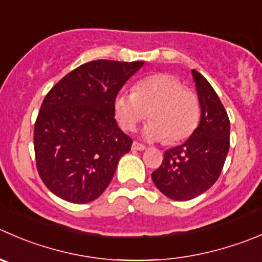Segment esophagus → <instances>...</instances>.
I'll return each instance as SVG.
<instances>
[{"label": "esophagus", "instance_id": "obj_1", "mask_svg": "<svg viewBox=\"0 0 262 262\" xmlns=\"http://www.w3.org/2000/svg\"><path fill=\"white\" fill-rule=\"evenodd\" d=\"M132 149H136V151H143V149H146V146L139 143V142H133V144H132Z\"/></svg>", "mask_w": 262, "mask_h": 262}]
</instances>
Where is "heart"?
<instances>
[{
  "instance_id": "1",
  "label": "heart",
  "mask_w": 262,
  "mask_h": 262,
  "mask_svg": "<svg viewBox=\"0 0 262 262\" xmlns=\"http://www.w3.org/2000/svg\"><path fill=\"white\" fill-rule=\"evenodd\" d=\"M115 113L121 126L132 132L149 116L144 128L151 141L170 143L188 138L199 125L200 105L194 93L170 74H152L137 83L134 92H121L115 98Z\"/></svg>"
}]
</instances>
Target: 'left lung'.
I'll use <instances>...</instances> for the list:
<instances>
[{
    "mask_svg": "<svg viewBox=\"0 0 262 262\" xmlns=\"http://www.w3.org/2000/svg\"><path fill=\"white\" fill-rule=\"evenodd\" d=\"M201 105V120L183 144L167 149L161 166L152 172L160 192L187 201L206 192L220 177L229 151L230 124L219 96L197 70H192Z\"/></svg>",
    "mask_w": 262,
    "mask_h": 262,
    "instance_id": "1",
    "label": "left lung"
}]
</instances>
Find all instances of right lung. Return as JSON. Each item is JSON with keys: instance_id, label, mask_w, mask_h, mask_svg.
I'll list each match as a JSON object with an SVG mask.
<instances>
[{"instance_id": "1", "label": "right lung", "mask_w": 262, "mask_h": 262, "mask_svg": "<svg viewBox=\"0 0 262 262\" xmlns=\"http://www.w3.org/2000/svg\"><path fill=\"white\" fill-rule=\"evenodd\" d=\"M143 61L83 63L46 95L34 124L38 174L72 204L95 201L108 187L133 141L115 120V98Z\"/></svg>"}]
</instances>
